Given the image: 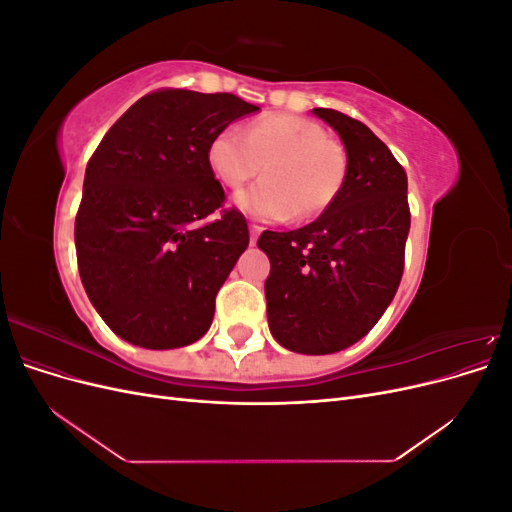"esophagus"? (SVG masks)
<instances>
[{
	"label": "esophagus",
	"mask_w": 512,
	"mask_h": 512,
	"mask_svg": "<svg viewBox=\"0 0 512 512\" xmlns=\"http://www.w3.org/2000/svg\"><path fill=\"white\" fill-rule=\"evenodd\" d=\"M260 232H262V228H260L258 224H250V243H252V245H256V241H258V237H260Z\"/></svg>",
	"instance_id": "1"
}]
</instances>
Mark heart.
<instances>
[{
    "mask_svg": "<svg viewBox=\"0 0 512 512\" xmlns=\"http://www.w3.org/2000/svg\"><path fill=\"white\" fill-rule=\"evenodd\" d=\"M207 156L230 190L262 170L265 179L235 196V205L260 222L316 218L333 205L348 175L346 147L297 115L258 117L245 132L228 126L213 136Z\"/></svg>",
    "mask_w": 512,
    "mask_h": 512,
    "instance_id": "b5f03b06",
    "label": "heart"
}]
</instances>
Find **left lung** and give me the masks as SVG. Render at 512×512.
<instances>
[{"mask_svg":"<svg viewBox=\"0 0 512 512\" xmlns=\"http://www.w3.org/2000/svg\"><path fill=\"white\" fill-rule=\"evenodd\" d=\"M314 115L339 134L348 175L333 205L299 230H265V282L273 337L303 354H331L359 342L393 301L410 230L408 177L365 123L333 108Z\"/></svg>","mask_w":512,"mask_h":512,"instance_id":"left-lung-1","label":"left lung"}]
</instances>
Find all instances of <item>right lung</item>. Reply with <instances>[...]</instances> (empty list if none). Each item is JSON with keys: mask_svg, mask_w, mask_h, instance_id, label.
<instances>
[{"mask_svg": "<svg viewBox=\"0 0 512 512\" xmlns=\"http://www.w3.org/2000/svg\"><path fill=\"white\" fill-rule=\"evenodd\" d=\"M258 106L232 94L160 89L143 96L91 156L74 222L91 305L121 339L151 350L194 344L215 294L250 243L209 166L213 136Z\"/></svg>", "mask_w": 512, "mask_h": 512, "instance_id": "add662e5", "label": "right lung"}]
</instances>
